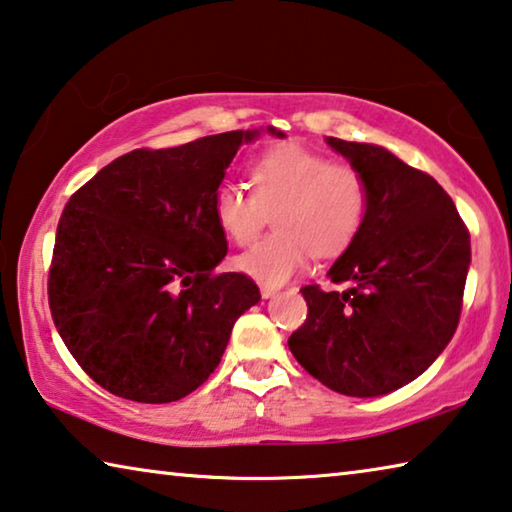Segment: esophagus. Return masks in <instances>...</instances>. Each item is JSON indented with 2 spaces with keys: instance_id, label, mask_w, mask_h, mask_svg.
Wrapping results in <instances>:
<instances>
[{
  "instance_id": "obj_1",
  "label": "esophagus",
  "mask_w": 512,
  "mask_h": 512,
  "mask_svg": "<svg viewBox=\"0 0 512 512\" xmlns=\"http://www.w3.org/2000/svg\"><path fill=\"white\" fill-rule=\"evenodd\" d=\"M259 291H262V298H273L275 294H278V289L269 287V285H262V287H259Z\"/></svg>"
}]
</instances>
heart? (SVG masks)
Wrapping results in <instances>:
<instances>
[{"instance_id": "heart-1", "label": "heart", "mask_w": 512, "mask_h": 512, "mask_svg": "<svg viewBox=\"0 0 512 512\" xmlns=\"http://www.w3.org/2000/svg\"><path fill=\"white\" fill-rule=\"evenodd\" d=\"M255 193L225 180L218 184L212 212L227 239L253 241L275 206L278 232L239 255V269L269 287L285 285L305 269L312 253H342L367 221L369 186L360 170L330 164L328 157L300 143H282L250 164Z\"/></svg>"}]
</instances>
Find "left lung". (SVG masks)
Returning <instances> with one entry per match:
<instances>
[{
	"label": "left lung",
	"instance_id": "obj_1",
	"mask_svg": "<svg viewBox=\"0 0 512 512\" xmlns=\"http://www.w3.org/2000/svg\"><path fill=\"white\" fill-rule=\"evenodd\" d=\"M326 143L367 180L369 212L328 271L351 287L300 289L307 319L289 337V351L326 387L369 399L421 376L451 342L472 246L431 175L380 145L335 136Z\"/></svg>",
	"mask_w": 512,
	"mask_h": 512
}]
</instances>
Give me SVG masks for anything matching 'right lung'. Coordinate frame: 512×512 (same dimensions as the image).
<instances>
[{
  "label": "right lung",
  "mask_w": 512,
  "mask_h": 512,
  "mask_svg": "<svg viewBox=\"0 0 512 512\" xmlns=\"http://www.w3.org/2000/svg\"><path fill=\"white\" fill-rule=\"evenodd\" d=\"M285 139V132L266 127ZM259 129L132 150L72 193L52 255L50 310L72 358L107 392L180 401L212 376L234 321L259 303L227 255L212 200Z\"/></svg>",
  "instance_id": "right-lung-1"
}]
</instances>
